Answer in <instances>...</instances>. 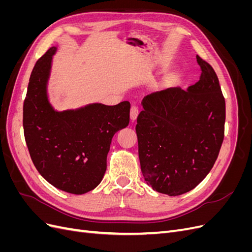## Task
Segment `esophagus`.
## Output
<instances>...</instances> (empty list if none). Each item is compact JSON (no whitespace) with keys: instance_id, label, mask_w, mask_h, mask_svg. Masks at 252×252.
Returning a JSON list of instances; mask_svg holds the SVG:
<instances>
[{"instance_id":"34e87169","label":"esophagus","mask_w":252,"mask_h":252,"mask_svg":"<svg viewBox=\"0 0 252 252\" xmlns=\"http://www.w3.org/2000/svg\"><path fill=\"white\" fill-rule=\"evenodd\" d=\"M138 114H139V108L136 107L135 105H133L131 109H130V120H131V122H134L136 120V118H138Z\"/></svg>"}]
</instances>
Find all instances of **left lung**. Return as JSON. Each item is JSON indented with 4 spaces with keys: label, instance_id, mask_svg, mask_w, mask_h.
<instances>
[{
    "label": "left lung",
    "instance_id": "obj_1",
    "mask_svg": "<svg viewBox=\"0 0 252 252\" xmlns=\"http://www.w3.org/2000/svg\"><path fill=\"white\" fill-rule=\"evenodd\" d=\"M201 78L186 90L169 87L142 100L135 126L143 177L158 192L181 195L216 163L224 140L225 98L213 68L196 56Z\"/></svg>",
    "mask_w": 252,
    "mask_h": 252
}]
</instances>
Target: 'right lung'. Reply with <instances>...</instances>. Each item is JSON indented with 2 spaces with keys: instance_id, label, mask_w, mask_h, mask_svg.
<instances>
[{
  "instance_id": "1",
  "label": "right lung",
  "mask_w": 252,
  "mask_h": 252,
  "mask_svg": "<svg viewBox=\"0 0 252 252\" xmlns=\"http://www.w3.org/2000/svg\"><path fill=\"white\" fill-rule=\"evenodd\" d=\"M57 50V46L49 48L30 75L23 127L30 157L42 177L65 192L83 194L102 182L111 140L128 126L130 104L89 103L57 110L48 95Z\"/></svg>"
}]
</instances>
